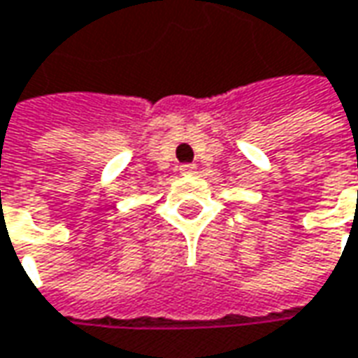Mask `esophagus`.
<instances>
[{"instance_id": "obj_1", "label": "esophagus", "mask_w": 358, "mask_h": 358, "mask_svg": "<svg viewBox=\"0 0 358 358\" xmlns=\"http://www.w3.org/2000/svg\"><path fill=\"white\" fill-rule=\"evenodd\" d=\"M179 171L187 175V173H195V165H191V163H183L181 167H179Z\"/></svg>"}]
</instances>
